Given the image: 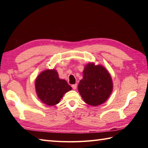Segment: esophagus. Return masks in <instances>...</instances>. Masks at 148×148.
<instances>
[{
  "mask_svg": "<svg viewBox=\"0 0 148 148\" xmlns=\"http://www.w3.org/2000/svg\"><path fill=\"white\" fill-rule=\"evenodd\" d=\"M72 88H73L74 90H76L77 88V84H72Z\"/></svg>",
  "mask_w": 148,
  "mask_h": 148,
  "instance_id": "34e87169",
  "label": "esophagus"
}]
</instances>
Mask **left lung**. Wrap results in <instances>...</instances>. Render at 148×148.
<instances>
[{"mask_svg":"<svg viewBox=\"0 0 148 148\" xmlns=\"http://www.w3.org/2000/svg\"><path fill=\"white\" fill-rule=\"evenodd\" d=\"M83 77L78 91L83 100L88 105L97 106L104 103L111 95L113 83L109 71L102 65L89 63L83 72Z\"/></svg>","mask_w":148,"mask_h":148,"instance_id":"1","label":"left lung"}]
</instances>
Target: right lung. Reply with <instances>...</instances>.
<instances>
[{"instance_id": "1", "label": "right lung", "mask_w": 148, "mask_h": 148, "mask_svg": "<svg viewBox=\"0 0 148 148\" xmlns=\"http://www.w3.org/2000/svg\"><path fill=\"white\" fill-rule=\"evenodd\" d=\"M35 87L38 98L49 106L57 104L64 94L72 90L67 81L60 79L54 69L40 72L36 79Z\"/></svg>"}]
</instances>
